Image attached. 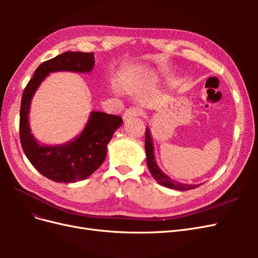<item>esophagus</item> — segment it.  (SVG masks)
<instances>
[{"label":"esophagus","mask_w":258,"mask_h":258,"mask_svg":"<svg viewBox=\"0 0 258 258\" xmlns=\"http://www.w3.org/2000/svg\"><path fill=\"white\" fill-rule=\"evenodd\" d=\"M142 115V111H140L137 107H129L128 110L123 113V119L132 118V117H138Z\"/></svg>","instance_id":"obj_1"}]
</instances>
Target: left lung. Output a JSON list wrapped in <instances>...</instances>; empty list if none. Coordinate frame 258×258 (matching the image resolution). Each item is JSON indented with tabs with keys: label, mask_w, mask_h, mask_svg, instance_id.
Instances as JSON below:
<instances>
[{
	"label": "left lung",
	"mask_w": 258,
	"mask_h": 258,
	"mask_svg": "<svg viewBox=\"0 0 258 258\" xmlns=\"http://www.w3.org/2000/svg\"><path fill=\"white\" fill-rule=\"evenodd\" d=\"M145 152H146V162L148 169H150L153 177L157 181L160 185L166 186L168 188H173L178 190H189L197 188L199 185H189V184H183L174 181V179H171L167 174H165L157 166V163L155 161V156H154V146L152 141V136L150 129L146 128L145 130Z\"/></svg>",
	"instance_id": "obj_1"
}]
</instances>
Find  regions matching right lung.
Here are the masks:
<instances>
[{"label":"right lung","mask_w":258,"mask_h":258,"mask_svg":"<svg viewBox=\"0 0 258 258\" xmlns=\"http://www.w3.org/2000/svg\"><path fill=\"white\" fill-rule=\"evenodd\" d=\"M95 66L93 52L68 51L37 67L22 93L19 137L22 150L32 166L44 176L58 183H74L91 175L102 165L106 147L116 129L122 123L120 116L91 112L82 134L63 145H43L31 134L30 103L38 86L51 72L87 73Z\"/></svg>","instance_id":"add662e5"}]
</instances>
